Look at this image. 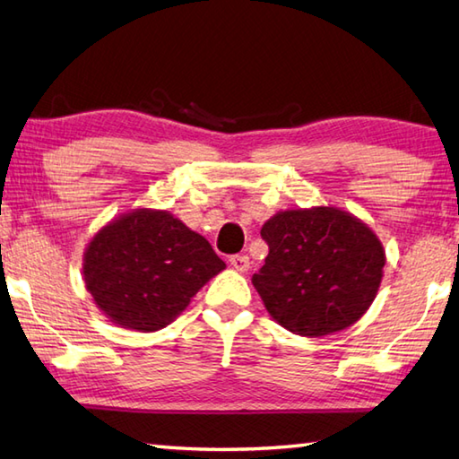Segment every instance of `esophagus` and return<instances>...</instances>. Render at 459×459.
Wrapping results in <instances>:
<instances>
[{"mask_svg": "<svg viewBox=\"0 0 459 459\" xmlns=\"http://www.w3.org/2000/svg\"><path fill=\"white\" fill-rule=\"evenodd\" d=\"M230 265L237 271H240V273H245V271H248V267H251V261H248L247 255H232Z\"/></svg>", "mask_w": 459, "mask_h": 459, "instance_id": "obj_1", "label": "esophagus"}]
</instances>
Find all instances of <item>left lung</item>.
<instances>
[{"instance_id":"left-lung-1","label":"left lung","mask_w":459,"mask_h":459,"mask_svg":"<svg viewBox=\"0 0 459 459\" xmlns=\"http://www.w3.org/2000/svg\"><path fill=\"white\" fill-rule=\"evenodd\" d=\"M261 237L269 255L253 285L273 320L290 332H340L375 299L385 251L352 214L325 206L285 211L263 224Z\"/></svg>"}]
</instances>
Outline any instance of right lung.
<instances>
[{
    "instance_id": "1",
    "label": "right lung",
    "mask_w": 459,
    "mask_h": 459,
    "mask_svg": "<svg viewBox=\"0 0 459 459\" xmlns=\"http://www.w3.org/2000/svg\"><path fill=\"white\" fill-rule=\"evenodd\" d=\"M224 261L204 237L164 211H135L107 224L84 253V283L123 328L155 332L174 320Z\"/></svg>"
}]
</instances>
